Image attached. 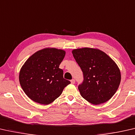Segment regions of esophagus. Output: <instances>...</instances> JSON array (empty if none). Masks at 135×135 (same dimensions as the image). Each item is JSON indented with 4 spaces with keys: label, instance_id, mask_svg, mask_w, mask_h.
Returning <instances> with one entry per match:
<instances>
[{
    "label": "esophagus",
    "instance_id": "34e87169",
    "mask_svg": "<svg viewBox=\"0 0 135 135\" xmlns=\"http://www.w3.org/2000/svg\"><path fill=\"white\" fill-rule=\"evenodd\" d=\"M70 82H71V84H75V81L74 79H72V80L70 81Z\"/></svg>",
    "mask_w": 135,
    "mask_h": 135
}]
</instances>
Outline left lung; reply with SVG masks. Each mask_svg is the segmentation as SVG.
Masks as SVG:
<instances>
[{
    "label": "left lung",
    "instance_id": "8db88e82",
    "mask_svg": "<svg viewBox=\"0 0 135 135\" xmlns=\"http://www.w3.org/2000/svg\"><path fill=\"white\" fill-rule=\"evenodd\" d=\"M72 52L83 72L84 81L78 85L81 96L96 105L109 100L120 84L121 72L117 65L98 48H77Z\"/></svg>",
    "mask_w": 135,
    "mask_h": 135
}]
</instances>
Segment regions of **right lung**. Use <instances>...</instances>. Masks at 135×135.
Masks as SVG:
<instances>
[{"mask_svg": "<svg viewBox=\"0 0 135 135\" xmlns=\"http://www.w3.org/2000/svg\"><path fill=\"white\" fill-rule=\"evenodd\" d=\"M66 51L56 48L37 51L22 66L19 81L22 89L31 100L42 105H48L62 93L70 83L63 78L59 65Z\"/></svg>", "mask_w": 135, "mask_h": 135, "instance_id": "obj_1", "label": "right lung"}]
</instances>
